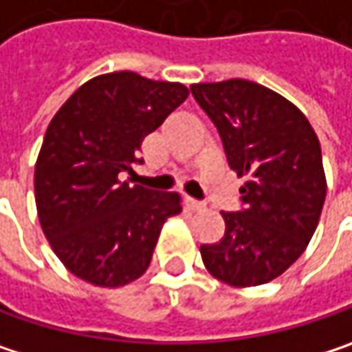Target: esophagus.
<instances>
[{
  "mask_svg": "<svg viewBox=\"0 0 352 352\" xmlns=\"http://www.w3.org/2000/svg\"><path fill=\"white\" fill-rule=\"evenodd\" d=\"M183 206L187 209H191V211H204V209H206V204L195 201V199H191V197H185V199H183Z\"/></svg>",
  "mask_w": 352,
  "mask_h": 352,
  "instance_id": "1",
  "label": "esophagus"
}]
</instances>
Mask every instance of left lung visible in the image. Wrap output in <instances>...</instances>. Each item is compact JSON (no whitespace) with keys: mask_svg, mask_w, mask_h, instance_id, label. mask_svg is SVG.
Returning <instances> with one entry per match:
<instances>
[{"mask_svg":"<svg viewBox=\"0 0 352 352\" xmlns=\"http://www.w3.org/2000/svg\"><path fill=\"white\" fill-rule=\"evenodd\" d=\"M230 167L245 177L241 211H223L226 234L199 248L211 276L230 286L266 284L288 270L312 238L327 197L320 143L290 100L256 82L193 84Z\"/></svg>","mask_w":352,"mask_h":352,"instance_id":"1","label":"left lung"}]
</instances>
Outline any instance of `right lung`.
I'll use <instances>...</instances> for the list:
<instances>
[{
	"label": "right lung",
	"mask_w": 352,
	"mask_h": 352,
	"mask_svg": "<svg viewBox=\"0 0 352 352\" xmlns=\"http://www.w3.org/2000/svg\"><path fill=\"white\" fill-rule=\"evenodd\" d=\"M179 82L135 72L96 76L62 104L36 161V208L60 262L82 280L118 288L141 278L177 193L120 181L148 133L187 98Z\"/></svg>",
	"instance_id": "1"
}]
</instances>
